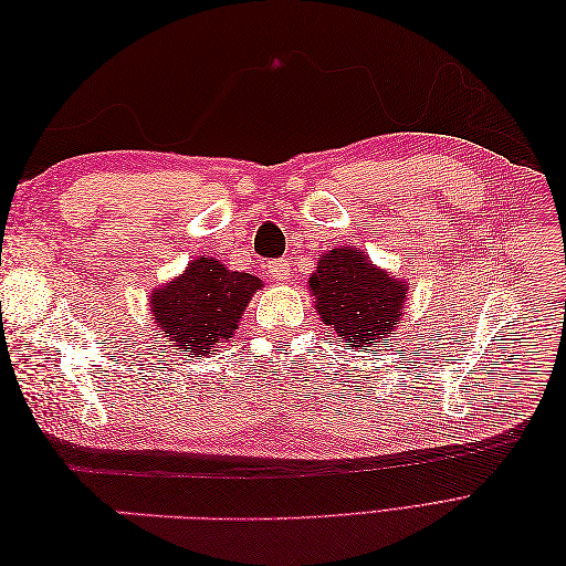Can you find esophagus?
I'll list each match as a JSON object with an SVG mask.
<instances>
[{"mask_svg": "<svg viewBox=\"0 0 566 566\" xmlns=\"http://www.w3.org/2000/svg\"><path fill=\"white\" fill-rule=\"evenodd\" d=\"M269 276L273 281H287L290 279V266L285 260H276V262H269Z\"/></svg>", "mask_w": 566, "mask_h": 566, "instance_id": "esophagus-1", "label": "esophagus"}]
</instances>
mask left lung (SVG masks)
<instances>
[{
    "label": "left lung",
    "mask_w": 566,
    "mask_h": 566,
    "mask_svg": "<svg viewBox=\"0 0 566 566\" xmlns=\"http://www.w3.org/2000/svg\"><path fill=\"white\" fill-rule=\"evenodd\" d=\"M310 290L321 321L331 325L339 342L370 347L397 331L408 285L370 264L364 252L339 245L318 256Z\"/></svg>",
    "instance_id": "1"
}]
</instances>
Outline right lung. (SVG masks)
Masks as SVG:
<instances>
[{"label": "right lung", "instance_id": "add662e5", "mask_svg": "<svg viewBox=\"0 0 566 566\" xmlns=\"http://www.w3.org/2000/svg\"><path fill=\"white\" fill-rule=\"evenodd\" d=\"M262 285L252 273L231 271L214 256H198L181 276L153 290V321L169 347L205 356L219 339L233 337Z\"/></svg>", "mask_w": 566, "mask_h": 566}]
</instances>
